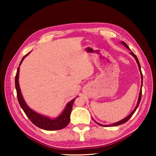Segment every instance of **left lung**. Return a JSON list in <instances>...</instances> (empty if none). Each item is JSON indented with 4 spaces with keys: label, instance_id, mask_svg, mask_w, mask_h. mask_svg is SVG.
Returning a JSON list of instances; mask_svg holds the SVG:
<instances>
[{
    "label": "left lung",
    "instance_id": "left-lung-1",
    "mask_svg": "<svg viewBox=\"0 0 156 156\" xmlns=\"http://www.w3.org/2000/svg\"><path fill=\"white\" fill-rule=\"evenodd\" d=\"M121 44H122L123 45H125L126 48H127L128 49H129L131 51V53L130 54L132 55V56H133L134 58H135V59H136V62H137V63H138V67H139V69H140V73H141V79H142V84H141V88H140V94H139V97H138V102H137V105L136 106V107H135V109H134V110L133 111V112H132L130 114H129L127 117H126L125 118H124V119H122V120H120V121H118V122H115V123H113V124H112V125H101V124H100V123H98L97 122H96V121H95L93 118H92V119H93L95 122H96L98 125H99L100 126H118V125H122V124H124V123H125L126 122H127V121L130 119V118L131 117L132 115H133V114L134 113H135V112L136 111V109H137V108H138V105H139V104H140V100H141V98H142V80H143V78H142V72H141V67H140V62H139V60H138V58H137V56H136L135 55V54H134V53L131 51V50L129 49V47H128V45L127 44H126L125 42H123V41H122L121 42Z\"/></svg>",
    "mask_w": 156,
    "mask_h": 156
}]
</instances>
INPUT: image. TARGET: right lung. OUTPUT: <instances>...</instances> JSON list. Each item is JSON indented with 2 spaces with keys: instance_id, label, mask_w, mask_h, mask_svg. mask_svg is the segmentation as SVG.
I'll use <instances>...</instances> for the list:
<instances>
[{
  "instance_id": "add662e5",
  "label": "right lung",
  "mask_w": 156,
  "mask_h": 156,
  "mask_svg": "<svg viewBox=\"0 0 156 156\" xmlns=\"http://www.w3.org/2000/svg\"><path fill=\"white\" fill-rule=\"evenodd\" d=\"M30 53H28V54H26L25 56L23 58L20 62L19 66L20 65L21 63H22L23 60H24L25 58ZM19 69L20 67H18L16 75L15 77V87L17 92L18 100L20 104V106L22 108L23 110L24 111L26 115L27 116L29 119L31 121V122H32L34 125H35L36 126H38V127L47 131L59 130V129H62L63 128H65V126H67V125L69 123L70 121V114L71 112H72L73 102H74L75 99L77 97H76V98L73 99L72 100H71L69 102H68L65 109L63 111L61 114H60L58 117L54 118V119H51V118H49L48 117H47V116L39 114V113H36V112H34V111L30 109V108L27 106V105L26 104L24 99H23V97L20 91L19 83H18Z\"/></svg>"
}]
</instances>
